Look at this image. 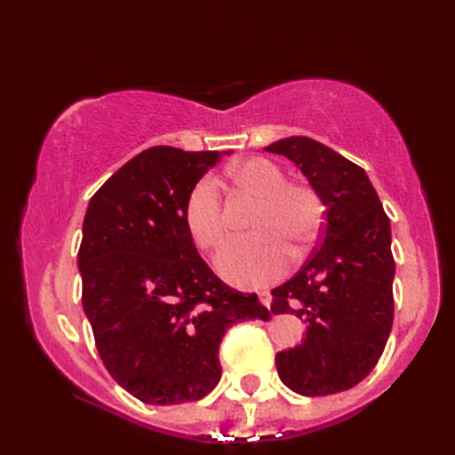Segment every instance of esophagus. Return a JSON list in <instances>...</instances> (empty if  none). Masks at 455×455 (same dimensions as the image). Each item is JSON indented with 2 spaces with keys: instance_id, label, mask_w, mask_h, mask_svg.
Segmentation results:
<instances>
[{
  "instance_id": "1",
  "label": "esophagus",
  "mask_w": 455,
  "mask_h": 455,
  "mask_svg": "<svg viewBox=\"0 0 455 455\" xmlns=\"http://www.w3.org/2000/svg\"><path fill=\"white\" fill-rule=\"evenodd\" d=\"M259 303L269 308V305H272V293H269V291H259Z\"/></svg>"
}]
</instances>
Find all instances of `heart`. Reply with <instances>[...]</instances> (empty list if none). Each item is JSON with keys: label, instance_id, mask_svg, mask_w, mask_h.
Returning a JSON list of instances; mask_svg holds the SVG:
<instances>
[{"label": "heart", "instance_id": "obj_1", "mask_svg": "<svg viewBox=\"0 0 455 455\" xmlns=\"http://www.w3.org/2000/svg\"><path fill=\"white\" fill-rule=\"evenodd\" d=\"M228 178L238 188L252 191L259 205L252 217L256 233L238 236L220 250L217 267L220 275L236 287L272 283L285 272L289 250L297 254L315 244L323 225V203L318 193L305 183H287L285 172L267 158H248L228 168ZM183 222L199 248L215 250L227 235L219 183L203 176L188 193Z\"/></svg>", "mask_w": 455, "mask_h": 455}]
</instances>
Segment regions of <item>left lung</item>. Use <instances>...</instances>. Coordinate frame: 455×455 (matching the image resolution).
<instances>
[{
	"label": "left lung",
	"mask_w": 455,
	"mask_h": 455,
	"mask_svg": "<svg viewBox=\"0 0 455 455\" xmlns=\"http://www.w3.org/2000/svg\"><path fill=\"white\" fill-rule=\"evenodd\" d=\"M295 162L324 211L321 244L272 289V313H295L303 342L279 352V379L305 397L334 395L365 379L393 326L391 225L367 173L324 144L289 137L266 147Z\"/></svg>",
	"instance_id": "1"
}]
</instances>
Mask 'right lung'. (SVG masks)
Segmentation results:
<instances>
[{
  "instance_id": "add662e5",
  "label": "right lung",
  "mask_w": 455,
  "mask_h": 455,
  "mask_svg": "<svg viewBox=\"0 0 455 455\" xmlns=\"http://www.w3.org/2000/svg\"><path fill=\"white\" fill-rule=\"evenodd\" d=\"M219 160L215 150L152 147L115 172L85 211L84 313L103 365L142 403L203 399L220 379L228 328L269 318L256 293L212 274L183 222L189 189Z\"/></svg>"
}]
</instances>
